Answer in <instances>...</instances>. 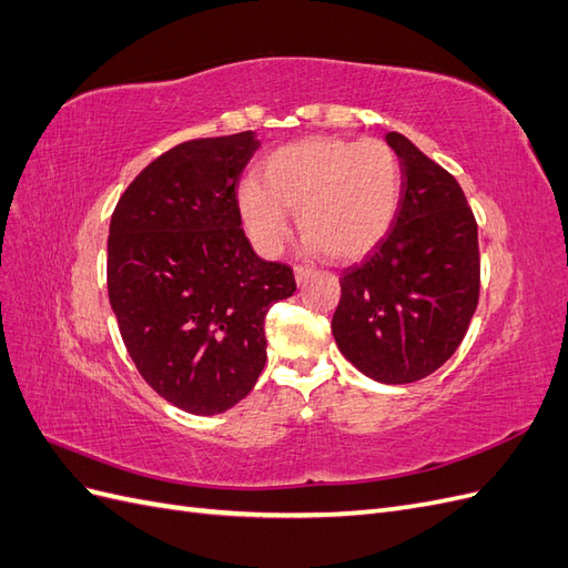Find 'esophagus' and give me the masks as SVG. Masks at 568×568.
Listing matches in <instances>:
<instances>
[{
  "instance_id": "obj_1",
  "label": "esophagus",
  "mask_w": 568,
  "mask_h": 568,
  "mask_svg": "<svg viewBox=\"0 0 568 568\" xmlns=\"http://www.w3.org/2000/svg\"><path fill=\"white\" fill-rule=\"evenodd\" d=\"M311 274H313L311 267H305V265H296V267H294V277H296V284H298V286H301L307 277H311Z\"/></svg>"
}]
</instances>
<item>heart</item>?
<instances>
[{
  "label": "heart",
  "instance_id": "1",
  "mask_svg": "<svg viewBox=\"0 0 568 568\" xmlns=\"http://www.w3.org/2000/svg\"><path fill=\"white\" fill-rule=\"evenodd\" d=\"M400 189V165L388 144L311 136L274 149L263 161L261 184L246 180L239 186L236 205L257 253L284 248L291 211L307 251L357 261L388 234Z\"/></svg>",
  "mask_w": 568,
  "mask_h": 568
}]
</instances>
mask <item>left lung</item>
<instances>
[{
	"mask_svg": "<svg viewBox=\"0 0 568 568\" xmlns=\"http://www.w3.org/2000/svg\"><path fill=\"white\" fill-rule=\"evenodd\" d=\"M393 227L363 263L343 270L332 334L341 355L379 384L434 374L462 343L478 305V227L462 186L398 132Z\"/></svg>",
	"mask_w": 568,
	"mask_h": 568,
	"instance_id": "obj_1",
	"label": "left lung"
}]
</instances>
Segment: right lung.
<instances>
[{"label": "right lung", "mask_w": 568, "mask_h": 568, "mask_svg": "<svg viewBox=\"0 0 568 568\" xmlns=\"http://www.w3.org/2000/svg\"><path fill=\"white\" fill-rule=\"evenodd\" d=\"M261 146L239 132L165 151L132 180L109 227V301L144 382L192 415L244 400L267 359L265 315L294 296L288 265L257 257L236 180Z\"/></svg>", "instance_id": "1"}]
</instances>
